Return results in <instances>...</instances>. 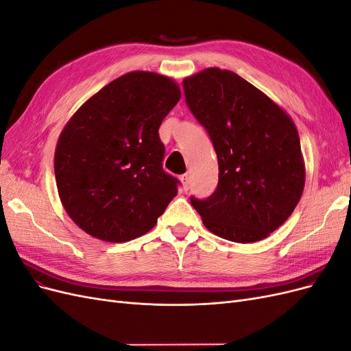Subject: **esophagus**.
I'll list each match as a JSON object with an SVG mask.
<instances>
[{"label": "esophagus", "instance_id": "obj_1", "mask_svg": "<svg viewBox=\"0 0 351 351\" xmlns=\"http://www.w3.org/2000/svg\"><path fill=\"white\" fill-rule=\"evenodd\" d=\"M180 180H182L183 190H184V192H187V190L190 189V177H189V174H183L182 177H180Z\"/></svg>", "mask_w": 351, "mask_h": 351}]
</instances>
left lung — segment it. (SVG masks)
Instances as JSON below:
<instances>
[{"mask_svg":"<svg viewBox=\"0 0 351 351\" xmlns=\"http://www.w3.org/2000/svg\"><path fill=\"white\" fill-rule=\"evenodd\" d=\"M189 110L218 158V186L190 197L205 227L230 241L268 237L289 219L304 187L300 139L289 115L252 83L210 67L183 80Z\"/></svg>","mask_w":351,"mask_h":351,"instance_id":"obj_1","label":"left lung"}]
</instances>
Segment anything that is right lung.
Listing matches in <instances>:
<instances>
[{
	"mask_svg": "<svg viewBox=\"0 0 351 351\" xmlns=\"http://www.w3.org/2000/svg\"><path fill=\"white\" fill-rule=\"evenodd\" d=\"M182 93L152 71L112 80L76 111L56 149L57 189L69 217L92 237L124 243L156 224L177 195L158 129Z\"/></svg>",
	"mask_w": 351,
	"mask_h": 351,
	"instance_id": "right-lung-1",
	"label": "right lung"
}]
</instances>
